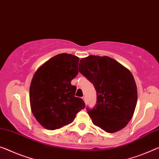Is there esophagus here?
<instances>
[{"label": "esophagus", "instance_id": "1", "mask_svg": "<svg viewBox=\"0 0 159 159\" xmlns=\"http://www.w3.org/2000/svg\"><path fill=\"white\" fill-rule=\"evenodd\" d=\"M82 99H83V100H84V102H85V104H86L87 103V101H86V97H82Z\"/></svg>", "mask_w": 159, "mask_h": 159}]
</instances>
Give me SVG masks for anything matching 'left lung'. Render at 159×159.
Masks as SVG:
<instances>
[{
	"label": "left lung",
	"mask_w": 159,
	"mask_h": 159,
	"mask_svg": "<svg viewBox=\"0 0 159 159\" xmlns=\"http://www.w3.org/2000/svg\"><path fill=\"white\" fill-rule=\"evenodd\" d=\"M79 71L97 91L95 106L86 108L92 123L107 133L125 127L137 102V89L131 72L111 57L95 55L82 58Z\"/></svg>",
	"instance_id": "8db88e82"
}]
</instances>
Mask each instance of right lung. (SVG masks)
<instances>
[{"label": "right lung", "instance_id": "obj_1", "mask_svg": "<svg viewBox=\"0 0 159 159\" xmlns=\"http://www.w3.org/2000/svg\"><path fill=\"white\" fill-rule=\"evenodd\" d=\"M79 57L62 53L43 64L35 73L30 87L31 110L45 129L55 130L71 123L84 109L83 99L75 96L71 81L78 74Z\"/></svg>", "mask_w": 159, "mask_h": 159}]
</instances>
